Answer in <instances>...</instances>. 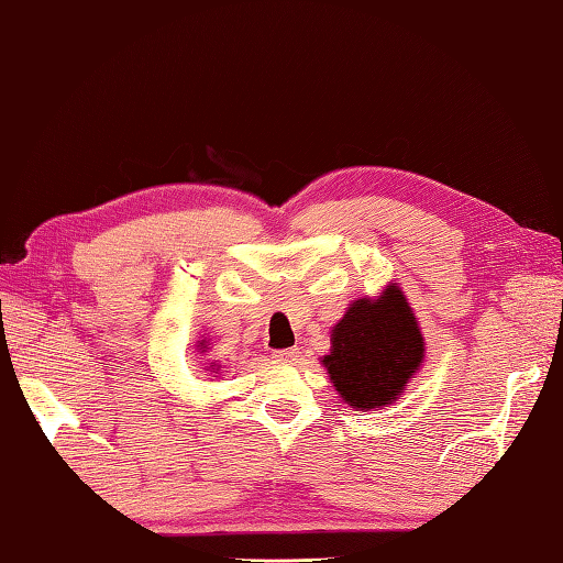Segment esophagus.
Masks as SVG:
<instances>
[{
    "label": "esophagus",
    "mask_w": 563,
    "mask_h": 563,
    "mask_svg": "<svg viewBox=\"0 0 563 563\" xmlns=\"http://www.w3.org/2000/svg\"><path fill=\"white\" fill-rule=\"evenodd\" d=\"M300 356V349H285V351H273V358L280 363H292Z\"/></svg>",
    "instance_id": "1"
}]
</instances>
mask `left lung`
Instances as JSON below:
<instances>
[{
	"mask_svg": "<svg viewBox=\"0 0 563 563\" xmlns=\"http://www.w3.org/2000/svg\"><path fill=\"white\" fill-rule=\"evenodd\" d=\"M329 334L332 349L319 363L354 410H383L402 398L424 363L422 327L398 283L351 302Z\"/></svg>",
	"mask_w": 563,
	"mask_h": 563,
	"instance_id": "8db88e82",
	"label": "left lung"
}]
</instances>
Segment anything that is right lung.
<instances>
[{"mask_svg": "<svg viewBox=\"0 0 563 563\" xmlns=\"http://www.w3.org/2000/svg\"><path fill=\"white\" fill-rule=\"evenodd\" d=\"M207 349H209V341H207V339L197 341V351H200V354H205ZM219 368H222V366H217V363H209V366H205V371H209V376H214V373H219ZM214 378H217V376H214Z\"/></svg>", "mask_w": 563, "mask_h": 563, "instance_id": "1", "label": "right lung"}]
</instances>
